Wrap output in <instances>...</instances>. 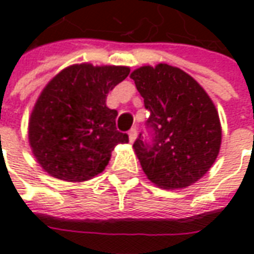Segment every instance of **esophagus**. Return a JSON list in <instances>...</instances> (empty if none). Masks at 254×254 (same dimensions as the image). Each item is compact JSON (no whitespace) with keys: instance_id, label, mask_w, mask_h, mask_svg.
<instances>
[{"instance_id":"1","label":"esophagus","mask_w":254,"mask_h":254,"mask_svg":"<svg viewBox=\"0 0 254 254\" xmlns=\"http://www.w3.org/2000/svg\"><path fill=\"white\" fill-rule=\"evenodd\" d=\"M127 136H129V143H134V140L137 137V132H136V129H130L129 133H127Z\"/></svg>"}]
</instances>
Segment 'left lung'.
Masks as SVG:
<instances>
[{"label": "left lung", "mask_w": 254, "mask_h": 254, "mask_svg": "<svg viewBox=\"0 0 254 254\" xmlns=\"http://www.w3.org/2000/svg\"><path fill=\"white\" fill-rule=\"evenodd\" d=\"M144 98L152 144L141 136L133 149L149 181L162 189H184L205 176L218 158L222 127L216 107L190 74L167 64L130 73Z\"/></svg>", "instance_id": "obj_1"}]
</instances>
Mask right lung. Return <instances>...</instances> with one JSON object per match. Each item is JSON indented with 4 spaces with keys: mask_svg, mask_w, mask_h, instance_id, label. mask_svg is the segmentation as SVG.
<instances>
[{
    "mask_svg": "<svg viewBox=\"0 0 254 254\" xmlns=\"http://www.w3.org/2000/svg\"><path fill=\"white\" fill-rule=\"evenodd\" d=\"M127 66L74 64L42 89L28 122V141L49 176L66 182L94 178L109 165L117 144L129 141L116 127L117 110L106 106Z\"/></svg>",
    "mask_w": 254,
    "mask_h": 254,
    "instance_id": "obj_1",
    "label": "right lung"
}]
</instances>
